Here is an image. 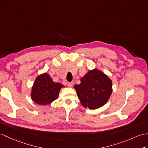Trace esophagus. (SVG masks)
I'll list each match as a JSON object with an SVG mask.
<instances>
[{
	"mask_svg": "<svg viewBox=\"0 0 148 148\" xmlns=\"http://www.w3.org/2000/svg\"><path fill=\"white\" fill-rule=\"evenodd\" d=\"M73 82H68L67 85L69 86V87H72L73 86Z\"/></svg>",
	"mask_w": 148,
	"mask_h": 148,
	"instance_id": "obj_1",
	"label": "esophagus"
}]
</instances>
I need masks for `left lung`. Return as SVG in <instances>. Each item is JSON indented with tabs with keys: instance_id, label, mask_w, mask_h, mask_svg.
<instances>
[{
	"instance_id": "8db88e82",
	"label": "left lung",
	"mask_w": 148,
	"mask_h": 148,
	"mask_svg": "<svg viewBox=\"0 0 148 148\" xmlns=\"http://www.w3.org/2000/svg\"><path fill=\"white\" fill-rule=\"evenodd\" d=\"M80 81L74 88L82 106L97 109L107 102L112 92V80L107 75L94 69L88 71Z\"/></svg>"
}]
</instances>
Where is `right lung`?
Instances as JSON below:
<instances>
[{
    "label": "right lung",
    "instance_id": "add662e5",
    "mask_svg": "<svg viewBox=\"0 0 148 148\" xmlns=\"http://www.w3.org/2000/svg\"><path fill=\"white\" fill-rule=\"evenodd\" d=\"M64 86L54 82L48 74H41L36 78L31 90V98L39 105H48L58 99Z\"/></svg>",
    "mask_w": 148,
    "mask_h": 148
}]
</instances>
